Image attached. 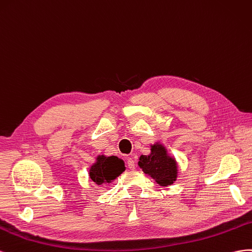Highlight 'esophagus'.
Here are the masks:
<instances>
[{"mask_svg":"<svg viewBox=\"0 0 252 252\" xmlns=\"http://www.w3.org/2000/svg\"><path fill=\"white\" fill-rule=\"evenodd\" d=\"M126 164H127V167H128V169L130 170H134L135 169V161H134V159L133 158H131V157H127L126 158Z\"/></svg>","mask_w":252,"mask_h":252,"instance_id":"esophagus-1","label":"esophagus"}]
</instances>
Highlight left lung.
I'll return each instance as SVG.
<instances>
[{"label":"left lung","mask_w":252,"mask_h":252,"mask_svg":"<svg viewBox=\"0 0 252 252\" xmlns=\"http://www.w3.org/2000/svg\"><path fill=\"white\" fill-rule=\"evenodd\" d=\"M152 153L139 158V167L146 174L156 179V183L160 186H169L176 179V162L167 155L166 150L161 145L153 146Z\"/></svg>","instance_id":"left-lung-1"}]
</instances>
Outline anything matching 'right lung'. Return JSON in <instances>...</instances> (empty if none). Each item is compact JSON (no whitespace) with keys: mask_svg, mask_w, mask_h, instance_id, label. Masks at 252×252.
<instances>
[{"mask_svg":"<svg viewBox=\"0 0 252 252\" xmlns=\"http://www.w3.org/2000/svg\"><path fill=\"white\" fill-rule=\"evenodd\" d=\"M126 170L125 163L116 156H99L98 161L90 170L92 181L97 185L110 183Z\"/></svg>","mask_w":252,"mask_h":252,"instance_id":"right-lung-1","label":"right lung"}]
</instances>
